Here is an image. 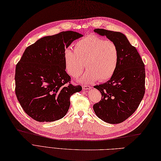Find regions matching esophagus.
<instances>
[{"label":"esophagus","mask_w":161,"mask_h":161,"mask_svg":"<svg viewBox=\"0 0 161 161\" xmlns=\"http://www.w3.org/2000/svg\"><path fill=\"white\" fill-rule=\"evenodd\" d=\"M83 89L84 90H88V89H92V87H90V86H89V85H83Z\"/></svg>","instance_id":"esophagus-1"}]
</instances>
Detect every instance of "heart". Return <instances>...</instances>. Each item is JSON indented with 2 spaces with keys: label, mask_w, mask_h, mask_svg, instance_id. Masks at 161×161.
I'll list each match as a JSON object with an SVG mask.
<instances>
[{
  "label": "heart",
  "mask_w": 161,
  "mask_h": 161,
  "mask_svg": "<svg viewBox=\"0 0 161 161\" xmlns=\"http://www.w3.org/2000/svg\"><path fill=\"white\" fill-rule=\"evenodd\" d=\"M119 57V48L115 42L89 35L74 44V51L65 50L64 61L66 71L73 78L83 73L86 64L88 71L81 81L92 83L97 79L101 82L110 79L117 69Z\"/></svg>",
  "instance_id": "b5f03b06"
}]
</instances>
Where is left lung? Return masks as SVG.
<instances>
[{
  "label": "left lung",
  "instance_id": "left-lung-1",
  "mask_svg": "<svg viewBox=\"0 0 161 161\" xmlns=\"http://www.w3.org/2000/svg\"><path fill=\"white\" fill-rule=\"evenodd\" d=\"M94 32L115 42L119 48L115 72L107 83L94 86L102 94L101 100L93 106L96 115L109 124H119L131 116L145 94V65L135 47L120 32L103 29Z\"/></svg>",
  "mask_w": 161,
  "mask_h": 161
}]
</instances>
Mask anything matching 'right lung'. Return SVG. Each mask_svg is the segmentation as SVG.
<instances>
[{
	"label": "right lung",
	"mask_w": 161,
	"mask_h": 161,
	"mask_svg": "<svg viewBox=\"0 0 161 161\" xmlns=\"http://www.w3.org/2000/svg\"><path fill=\"white\" fill-rule=\"evenodd\" d=\"M81 37L72 31H63L40 39L25 50L15 67V92L31 118L40 122L63 118L70 97L82 90L80 85L70 84L64 61L65 48Z\"/></svg>",
	"instance_id": "add662e5"
}]
</instances>
